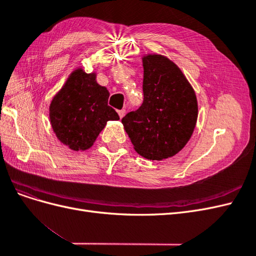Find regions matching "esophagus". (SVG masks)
Instances as JSON below:
<instances>
[{"label": "esophagus", "instance_id": "esophagus-1", "mask_svg": "<svg viewBox=\"0 0 256 256\" xmlns=\"http://www.w3.org/2000/svg\"><path fill=\"white\" fill-rule=\"evenodd\" d=\"M125 112H126L125 110H120V111H118V115H120V118H122L124 116H125Z\"/></svg>", "mask_w": 256, "mask_h": 256}]
</instances>
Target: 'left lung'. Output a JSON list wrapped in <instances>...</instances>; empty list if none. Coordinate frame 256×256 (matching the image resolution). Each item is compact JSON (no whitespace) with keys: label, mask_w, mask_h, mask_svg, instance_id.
<instances>
[{"label":"left lung","mask_w":256,"mask_h":256,"mask_svg":"<svg viewBox=\"0 0 256 256\" xmlns=\"http://www.w3.org/2000/svg\"><path fill=\"white\" fill-rule=\"evenodd\" d=\"M144 100L122 120L134 150L148 160L180 152L194 131L198 106L196 92L172 60L144 54Z\"/></svg>","instance_id":"left-lung-1"}]
</instances>
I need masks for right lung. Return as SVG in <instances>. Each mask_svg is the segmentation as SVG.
Returning a JSON list of instances; mask_svg holds the SVG:
<instances>
[{
    "label": "right lung",
    "mask_w": 256,
    "mask_h": 256,
    "mask_svg": "<svg viewBox=\"0 0 256 256\" xmlns=\"http://www.w3.org/2000/svg\"><path fill=\"white\" fill-rule=\"evenodd\" d=\"M97 72L76 67L51 100L49 118L58 140L74 152L94 145L109 120L120 116L108 106L109 90L97 83Z\"/></svg>",
    "instance_id": "obj_1"
}]
</instances>
